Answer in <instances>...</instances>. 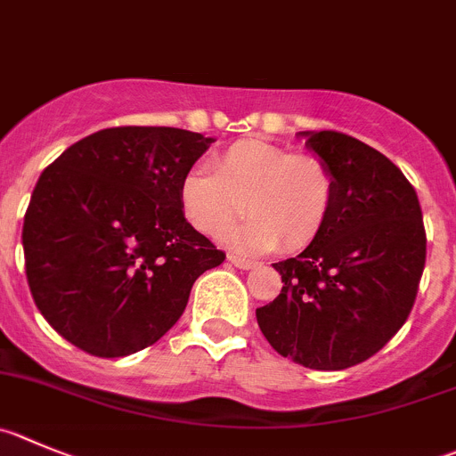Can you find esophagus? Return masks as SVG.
Wrapping results in <instances>:
<instances>
[{
  "mask_svg": "<svg viewBox=\"0 0 456 456\" xmlns=\"http://www.w3.org/2000/svg\"><path fill=\"white\" fill-rule=\"evenodd\" d=\"M229 261H232L233 265H236V267H240V270H252V267H256V265H258L256 261H249V258L233 256V254H229Z\"/></svg>",
  "mask_w": 456,
  "mask_h": 456,
  "instance_id": "esophagus-1",
  "label": "esophagus"
}]
</instances>
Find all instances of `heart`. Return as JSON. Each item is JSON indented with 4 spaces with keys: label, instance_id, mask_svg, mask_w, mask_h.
Returning a JSON list of instances; mask_svg holds the SVG:
<instances>
[{
    "label": "heart",
    "instance_id": "1",
    "mask_svg": "<svg viewBox=\"0 0 456 456\" xmlns=\"http://www.w3.org/2000/svg\"><path fill=\"white\" fill-rule=\"evenodd\" d=\"M338 195L335 173L322 157L295 155L265 142H238L214 159V173L191 170L180 184L184 216L207 236L224 232L242 252H301L329 224Z\"/></svg>",
    "mask_w": 456,
    "mask_h": 456
}]
</instances>
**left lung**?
I'll return each instance as SVG.
<instances>
[{"instance_id":"obj_1","label":"left lung","mask_w":456,"mask_h":456,"mask_svg":"<svg viewBox=\"0 0 456 456\" xmlns=\"http://www.w3.org/2000/svg\"><path fill=\"white\" fill-rule=\"evenodd\" d=\"M301 134L333 168L335 207L310 248L274 263L283 288L256 319L279 355L339 371L376 355L407 322L428 238L419 195L394 161L342 132Z\"/></svg>"}]
</instances>
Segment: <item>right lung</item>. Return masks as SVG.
I'll return each instance as SVG.
<instances>
[{"instance_id": "add662e5", "label": "right lung", "mask_w": 456, "mask_h": 456, "mask_svg": "<svg viewBox=\"0 0 456 456\" xmlns=\"http://www.w3.org/2000/svg\"><path fill=\"white\" fill-rule=\"evenodd\" d=\"M211 143L180 127H105L46 166L22 245L33 301L55 333L89 355L123 357L175 326L195 279L224 261L180 202Z\"/></svg>"}]
</instances>
